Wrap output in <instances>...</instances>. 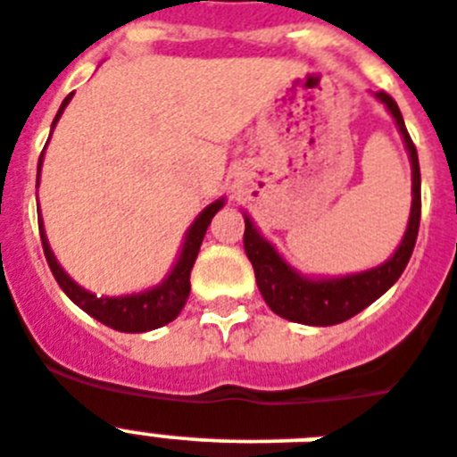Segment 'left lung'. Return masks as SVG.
I'll return each mask as SVG.
<instances>
[{
    "mask_svg": "<svg viewBox=\"0 0 457 457\" xmlns=\"http://www.w3.org/2000/svg\"><path fill=\"white\" fill-rule=\"evenodd\" d=\"M373 96L392 113L394 122L401 131L403 143H405V150L410 154V166H412V209H410L408 229L385 264L361 270V273L341 275V278H307V275L298 273L291 264H287V259L275 250L270 241H266L259 234L248 213H244V248L254 269L259 291L264 295L266 305L275 314L287 320H294V323L337 326V323H344L351 316L360 314L364 307L380 298L401 278L410 257H412L419 234V220H421V172H419L417 147H414L412 138L405 129L396 102L385 90L373 93Z\"/></svg>",
    "mask_w": 457,
    "mask_h": 457,
    "instance_id": "left-lung-1",
    "label": "left lung"
}]
</instances>
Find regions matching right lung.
I'll return each instance as SVG.
<instances>
[{"label":"right lung","instance_id":"1","mask_svg":"<svg viewBox=\"0 0 457 457\" xmlns=\"http://www.w3.org/2000/svg\"><path fill=\"white\" fill-rule=\"evenodd\" d=\"M72 96H75V93H70V96L63 100V104H61L59 113H56L54 122H52V131H54L56 122H59L65 106L70 104ZM43 157H45V150L38 159V182H40V168H43ZM223 204H225V198H220L198 213V219L193 220L191 228L187 229L182 250H179L170 273H168L157 287L138 291V294L113 295V298H109V295H100V298H97L96 294H90L88 289L77 285L75 279L70 278V275L61 269L54 253H52V248H49L47 234H45V225H43V216H40V209H38V228H40V241H43L45 259H47L52 275L56 278L61 289L65 291V295H68L77 307H81L86 314H90L93 319H97L100 323H104V326L113 328V330L118 332L157 330V328L166 326V323L178 319L182 307L187 305L188 291H191V279H188L191 278V269L193 264H195V257H198L200 253V245H203V238L204 234H207L209 223H212V219L219 213V209L223 207Z\"/></svg>","mask_w":457,"mask_h":457}]
</instances>
